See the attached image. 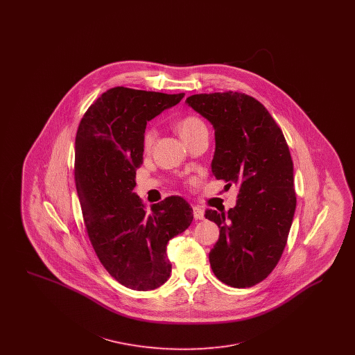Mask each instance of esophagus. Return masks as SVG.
Here are the masks:
<instances>
[{
  "label": "esophagus",
  "instance_id": "obj_1",
  "mask_svg": "<svg viewBox=\"0 0 355 355\" xmlns=\"http://www.w3.org/2000/svg\"><path fill=\"white\" fill-rule=\"evenodd\" d=\"M193 216H194L196 220H203V218H205V211H203L201 207L194 206V207H193Z\"/></svg>",
  "mask_w": 355,
  "mask_h": 355
}]
</instances>
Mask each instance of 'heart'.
<instances>
[{
    "label": "heart",
    "mask_w": 355,
    "mask_h": 355,
    "mask_svg": "<svg viewBox=\"0 0 355 355\" xmlns=\"http://www.w3.org/2000/svg\"><path fill=\"white\" fill-rule=\"evenodd\" d=\"M175 128H177V132L184 138L185 142L191 139L194 135L201 133V132H207L205 122L197 116H186V117L180 119L177 122ZM154 138H155V130L150 128L144 135V148H145V150H149L152 148Z\"/></svg>",
    "instance_id": "b5f03b06"
}]
</instances>
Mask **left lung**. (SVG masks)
I'll return each instance as SVG.
<instances>
[{
    "instance_id": "8db88e82",
    "label": "left lung",
    "mask_w": 355,
    "mask_h": 355,
    "mask_svg": "<svg viewBox=\"0 0 355 355\" xmlns=\"http://www.w3.org/2000/svg\"><path fill=\"white\" fill-rule=\"evenodd\" d=\"M186 102L214 126L211 175L239 187L234 209L205 211L220 227L209 253L211 270L229 286H254L281 259L295 211L285 135L268 109L245 93H203Z\"/></svg>"
}]
</instances>
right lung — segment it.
<instances>
[{
	"label": "right lung",
	"mask_w": 355,
	"mask_h": 355,
	"mask_svg": "<svg viewBox=\"0 0 355 355\" xmlns=\"http://www.w3.org/2000/svg\"><path fill=\"white\" fill-rule=\"evenodd\" d=\"M184 96L112 87L89 106L76 135L74 178L86 233L107 272L138 291L168 281V242L193 220L182 197H168L146 211L133 193L148 121Z\"/></svg>",
	"instance_id": "obj_1"
}]
</instances>
